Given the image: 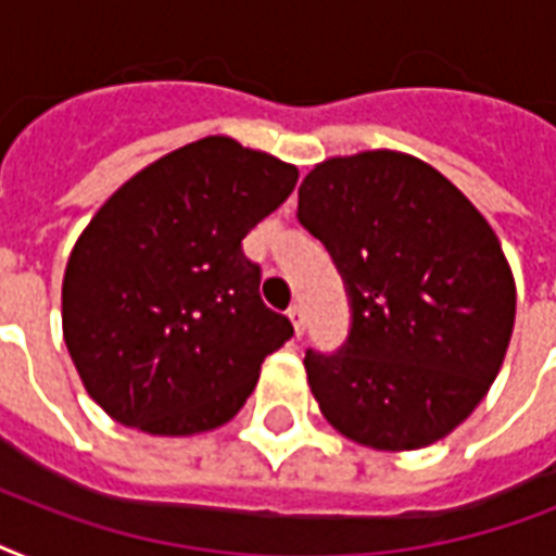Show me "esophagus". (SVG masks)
Returning <instances> with one entry per match:
<instances>
[{"label": "esophagus", "instance_id": "1", "mask_svg": "<svg viewBox=\"0 0 556 556\" xmlns=\"http://www.w3.org/2000/svg\"><path fill=\"white\" fill-rule=\"evenodd\" d=\"M288 317H291V323H294V331L296 338H303V329H305V317H303V305L294 303L291 308H288Z\"/></svg>", "mask_w": 556, "mask_h": 556}]
</instances>
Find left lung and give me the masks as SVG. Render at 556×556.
<instances>
[{
    "instance_id": "obj_1",
    "label": "left lung",
    "mask_w": 556,
    "mask_h": 556,
    "mask_svg": "<svg viewBox=\"0 0 556 556\" xmlns=\"http://www.w3.org/2000/svg\"><path fill=\"white\" fill-rule=\"evenodd\" d=\"M296 218L352 312L338 352H305L323 415L375 450L444 439L491 389L514 331L517 288L491 225L441 173L387 150L317 164Z\"/></svg>"
}]
</instances>
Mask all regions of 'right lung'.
<instances>
[{
  "instance_id": "add662e5",
  "label": "right lung",
  "mask_w": 556,
  "mask_h": 556,
  "mask_svg": "<svg viewBox=\"0 0 556 556\" xmlns=\"http://www.w3.org/2000/svg\"><path fill=\"white\" fill-rule=\"evenodd\" d=\"M296 167L210 135L129 178L74 244L63 334L83 387L115 421L192 435L230 421L294 326L262 303L242 239Z\"/></svg>"
}]
</instances>
